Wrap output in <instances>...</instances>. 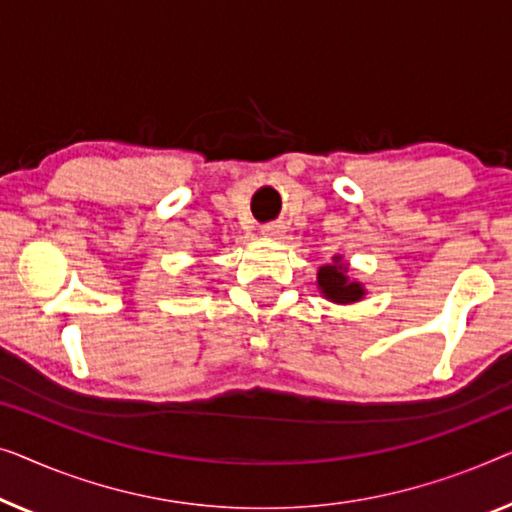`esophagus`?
Returning a JSON list of instances; mask_svg holds the SVG:
<instances>
[{"label": "esophagus", "instance_id": "1", "mask_svg": "<svg viewBox=\"0 0 512 512\" xmlns=\"http://www.w3.org/2000/svg\"><path fill=\"white\" fill-rule=\"evenodd\" d=\"M283 232H285V227L280 225V222H271V225H264L262 227V234L269 236V239H280V236H283Z\"/></svg>", "mask_w": 512, "mask_h": 512}]
</instances>
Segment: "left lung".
I'll return each mask as SVG.
<instances>
[{"mask_svg":"<svg viewBox=\"0 0 512 512\" xmlns=\"http://www.w3.org/2000/svg\"><path fill=\"white\" fill-rule=\"evenodd\" d=\"M318 287L334 304H355L366 294L362 283L348 278V266L341 262V257H334V264L320 266Z\"/></svg>","mask_w":512,"mask_h":512,"instance_id":"8db88e82","label":"left lung"}]
</instances>
